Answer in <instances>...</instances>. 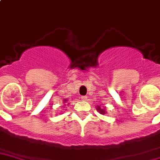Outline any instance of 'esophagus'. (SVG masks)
<instances>
[{
	"instance_id": "34e87169",
	"label": "esophagus",
	"mask_w": 160,
	"mask_h": 160,
	"mask_svg": "<svg viewBox=\"0 0 160 160\" xmlns=\"http://www.w3.org/2000/svg\"><path fill=\"white\" fill-rule=\"evenodd\" d=\"M87 99H88V97L86 96H81V100H87Z\"/></svg>"
}]
</instances>
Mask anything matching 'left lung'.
<instances>
[{"instance_id":"left-lung-1","label":"left lung","mask_w":160,"mask_h":160,"mask_svg":"<svg viewBox=\"0 0 160 160\" xmlns=\"http://www.w3.org/2000/svg\"><path fill=\"white\" fill-rule=\"evenodd\" d=\"M96 108H97V110L99 111V112H100V113H102V114H104V113H105L104 109H101L100 107H97Z\"/></svg>"}]
</instances>
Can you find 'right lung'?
Listing matches in <instances>:
<instances>
[{
  "label": "right lung",
  "mask_w": 160,
  "mask_h": 160,
  "mask_svg": "<svg viewBox=\"0 0 160 160\" xmlns=\"http://www.w3.org/2000/svg\"><path fill=\"white\" fill-rule=\"evenodd\" d=\"M64 101H67V100H64Z\"/></svg>",
  "instance_id": "obj_1"
}]
</instances>
